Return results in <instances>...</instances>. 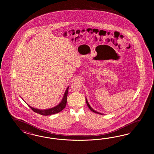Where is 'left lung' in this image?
I'll list each match as a JSON object with an SVG mask.
<instances>
[{
	"mask_svg": "<svg viewBox=\"0 0 154 154\" xmlns=\"http://www.w3.org/2000/svg\"><path fill=\"white\" fill-rule=\"evenodd\" d=\"M86 104H87V105H88V107H89V109L91 111H93V112H95V113H98V114H100V115H103V113H99V112H97V111H95L94 109H93L92 107L90 106V104H89V103H88V100H87V99L86 98Z\"/></svg>",
	"mask_w": 154,
	"mask_h": 154,
	"instance_id": "left-lung-1",
	"label": "left lung"
}]
</instances>
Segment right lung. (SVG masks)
<instances>
[{"mask_svg": "<svg viewBox=\"0 0 154 154\" xmlns=\"http://www.w3.org/2000/svg\"><path fill=\"white\" fill-rule=\"evenodd\" d=\"M68 89H69V86L66 89L64 94V96H63V98L62 99V100H61L60 102L59 103V104H57L54 107L49 108V109H39L37 108L32 107L30 106L28 104V106L34 112H36L37 113H39V114L42 115H44V116H48V115H53V114H55L57 113H59V112L61 111L66 106Z\"/></svg>", "mask_w": 154, "mask_h": 154, "instance_id": "obj_1", "label": "right lung"}]
</instances>
